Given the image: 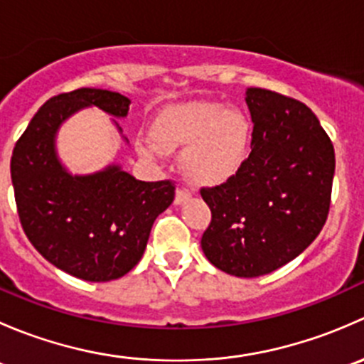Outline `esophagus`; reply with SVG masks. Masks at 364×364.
Here are the masks:
<instances>
[{"label": "esophagus", "mask_w": 364, "mask_h": 364, "mask_svg": "<svg viewBox=\"0 0 364 364\" xmlns=\"http://www.w3.org/2000/svg\"><path fill=\"white\" fill-rule=\"evenodd\" d=\"M190 197H192V193H190V190H186V188H178V190H176V199H174V203H176V204H183V203H186V200H188Z\"/></svg>", "instance_id": "obj_1"}]
</instances>
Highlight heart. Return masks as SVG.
I'll list each match as a JSON object with an SVG mask.
<instances>
[{
	"instance_id": "obj_1",
	"label": "heart",
	"mask_w": 364,
	"mask_h": 364,
	"mask_svg": "<svg viewBox=\"0 0 364 364\" xmlns=\"http://www.w3.org/2000/svg\"><path fill=\"white\" fill-rule=\"evenodd\" d=\"M153 141L139 142L148 159L181 151L186 178L196 185H222L232 179L248 159L252 123L241 109L220 102H190L160 114L151 127Z\"/></svg>"
}]
</instances>
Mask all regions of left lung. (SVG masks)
<instances>
[{
    "instance_id": "8db88e82",
    "label": "left lung",
    "mask_w": 364,
    "mask_h": 364,
    "mask_svg": "<svg viewBox=\"0 0 364 364\" xmlns=\"http://www.w3.org/2000/svg\"><path fill=\"white\" fill-rule=\"evenodd\" d=\"M247 104L252 153L232 179L200 188L211 209L200 247L218 269L255 278L291 262L322 230L335 148L303 102L248 87Z\"/></svg>"
}]
</instances>
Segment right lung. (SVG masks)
<instances>
[{"mask_svg": "<svg viewBox=\"0 0 364 364\" xmlns=\"http://www.w3.org/2000/svg\"><path fill=\"white\" fill-rule=\"evenodd\" d=\"M90 105L124 117L130 100L97 87L49 98L16 142L10 172L21 225L40 255L80 280L111 282L141 260L176 186L168 179L139 181L119 165L70 174L56 155L58 128Z\"/></svg>", "mask_w": 364, "mask_h": 364, "instance_id": "add662e5", "label": "right lung"}]
</instances>
